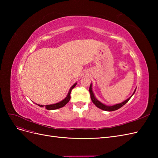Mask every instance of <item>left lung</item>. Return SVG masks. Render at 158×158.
<instances>
[{
	"label": "left lung",
	"mask_w": 158,
	"mask_h": 158,
	"mask_svg": "<svg viewBox=\"0 0 158 158\" xmlns=\"http://www.w3.org/2000/svg\"><path fill=\"white\" fill-rule=\"evenodd\" d=\"M136 89V88L135 89V91H134V92H133V94H132V95H131V96L130 98H128L127 99H126L125 101H124V102H123L122 103H120L115 104V105H114V106H106V105H105V104L102 103L101 102H99L98 99H97V98H95V95H94V92H93V90H92V83H91V84H90L89 91V93H90L91 99H92V102L95 104V106H96V107H98V108H99V109H102V110H104V111H115V110L118 109L119 108H121V107H123V106H124V105H125V104L129 101V99H130L131 98V97L134 95V94L135 93Z\"/></svg>",
	"instance_id": "obj_1"
}]
</instances>
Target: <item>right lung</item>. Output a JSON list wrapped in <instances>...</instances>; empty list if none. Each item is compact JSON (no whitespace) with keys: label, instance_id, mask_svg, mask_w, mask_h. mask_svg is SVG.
I'll return each instance as SVG.
<instances>
[{"label":"right lung","instance_id":"obj_1","mask_svg":"<svg viewBox=\"0 0 158 158\" xmlns=\"http://www.w3.org/2000/svg\"><path fill=\"white\" fill-rule=\"evenodd\" d=\"M76 84H77V83H75L74 85H72V87L70 88L69 92H68V94H67V95H66V97L63 100H62V101H60V102L55 103V104L46 105L45 106H44V105H39V104H37V106H39L40 107H44L45 106L46 109H48V110H55V109H59V108H61V107H64L65 105L70 101L71 91H72V89H73L76 86Z\"/></svg>","mask_w":158,"mask_h":158}]
</instances>
